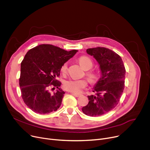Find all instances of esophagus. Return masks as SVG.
I'll list each match as a JSON object with an SVG mask.
<instances>
[{
  "label": "esophagus",
  "instance_id": "1",
  "mask_svg": "<svg viewBox=\"0 0 150 150\" xmlns=\"http://www.w3.org/2000/svg\"><path fill=\"white\" fill-rule=\"evenodd\" d=\"M72 94L74 96H75L76 97H78L80 96V94H77V93H72Z\"/></svg>",
  "mask_w": 150,
  "mask_h": 150
}]
</instances>
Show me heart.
I'll list each match as a JSON object with an SVG mask.
<instances>
[{
    "label": "heart",
    "mask_w": 150,
    "mask_h": 150,
    "mask_svg": "<svg viewBox=\"0 0 150 150\" xmlns=\"http://www.w3.org/2000/svg\"><path fill=\"white\" fill-rule=\"evenodd\" d=\"M80 65L84 70H89L93 66V62L92 59L86 56H82L78 59ZM67 70V62H65L63 64L61 67V71L65 74ZM88 79L90 82L95 83L98 79L97 74L93 72L89 71L86 73ZM88 86V81L85 79L76 80V79H69L66 80L64 83V87L66 90L73 92L75 93H78L81 92V91L84 89Z\"/></svg>",
    "instance_id": "b5f03b06"
}]
</instances>
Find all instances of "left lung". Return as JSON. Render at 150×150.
Listing matches in <instances>:
<instances>
[{
	"instance_id": "left-lung-1",
	"label": "left lung",
	"mask_w": 150,
	"mask_h": 150,
	"mask_svg": "<svg viewBox=\"0 0 150 150\" xmlns=\"http://www.w3.org/2000/svg\"><path fill=\"white\" fill-rule=\"evenodd\" d=\"M100 65L101 77L93 88L96 96H89L88 104L82 108L86 115L97 117L112 110L119 103L125 88L126 70L119 54L105 47L88 49Z\"/></svg>"
}]
</instances>
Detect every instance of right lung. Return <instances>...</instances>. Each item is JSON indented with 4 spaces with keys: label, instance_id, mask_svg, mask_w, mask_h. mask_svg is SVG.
<instances>
[{
    "label": "right lung",
    "instance_id": "right-lung-1",
    "mask_svg": "<svg viewBox=\"0 0 150 150\" xmlns=\"http://www.w3.org/2000/svg\"><path fill=\"white\" fill-rule=\"evenodd\" d=\"M78 52H67L50 44H41L30 49L21 65L19 86L25 105L38 114H49L60 107L65 92L59 87V77L62 65ZM58 90L51 93L49 89Z\"/></svg>",
    "mask_w": 150,
    "mask_h": 150
}]
</instances>
